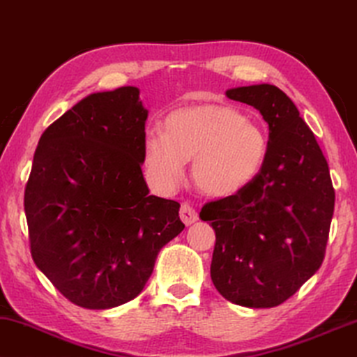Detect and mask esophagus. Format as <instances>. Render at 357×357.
I'll return each instance as SVG.
<instances>
[{
	"label": "esophagus",
	"mask_w": 357,
	"mask_h": 357,
	"mask_svg": "<svg viewBox=\"0 0 357 357\" xmlns=\"http://www.w3.org/2000/svg\"><path fill=\"white\" fill-rule=\"evenodd\" d=\"M179 216H181V221H183L185 226L194 225V222H195L197 220H199V215H197V211H195L189 204H183V205H181Z\"/></svg>",
	"instance_id": "esophagus-1"
}]
</instances>
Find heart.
I'll list each match as a JSON object with an SVG mask.
<instances>
[{
	"mask_svg": "<svg viewBox=\"0 0 357 357\" xmlns=\"http://www.w3.org/2000/svg\"><path fill=\"white\" fill-rule=\"evenodd\" d=\"M268 136L257 120L227 104L204 102L173 110L165 132L144 137V167L158 189L178 183L184 162L192 160V181L202 194L226 197L242 190L261 173Z\"/></svg>",
	"mask_w": 357,
	"mask_h": 357,
	"instance_id": "b5f03b06",
	"label": "heart"
}]
</instances>
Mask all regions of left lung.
<instances>
[{"instance_id": "left-lung-1", "label": "left lung", "mask_w": 357, "mask_h": 357, "mask_svg": "<svg viewBox=\"0 0 357 357\" xmlns=\"http://www.w3.org/2000/svg\"><path fill=\"white\" fill-rule=\"evenodd\" d=\"M226 96L263 115L269 147L247 188L200 211L216 234L211 280L234 305L274 307L321 268L335 190L326 157L289 96L268 83Z\"/></svg>"}]
</instances>
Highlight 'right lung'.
<instances>
[{
    "label": "right lung",
    "instance_id": "right-lung-1",
    "mask_svg": "<svg viewBox=\"0 0 357 357\" xmlns=\"http://www.w3.org/2000/svg\"><path fill=\"white\" fill-rule=\"evenodd\" d=\"M149 110L136 86L93 93L43 132L25 188L31 258L61 294L110 310L141 294L184 229L142 176Z\"/></svg>",
    "mask_w": 357,
    "mask_h": 357
}]
</instances>
